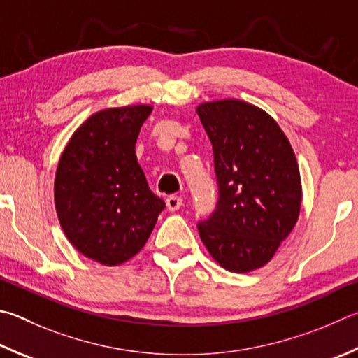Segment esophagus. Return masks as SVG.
I'll return each instance as SVG.
<instances>
[{
	"label": "esophagus",
	"instance_id": "1",
	"mask_svg": "<svg viewBox=\"0 0 358 358\" xmlns=\"http://www.w3.org/2000/svg\"><path fill=\"white\" fill-rule=\"evenodd\" d=\"M183 203V199L178 197V196H171L166 199V205H167V210L169 211H177L178 208Z\"/></svg>",
	"mask_w": 358,
	"mask_h": 358
}]
</instances>
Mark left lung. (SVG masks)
<instances>
[{"instance_id": "1", "label": "left lung", "mask_w": 358, "mask_h": 358, "mask_svg": "<svg viewBox=\"0 0 358 358\" xmlns=\"http://www.w3.org/2000/svg\"><path fill=\"white\" fill-rule=\"evenodd\" d=\"M211 141L219 199L197 224L201 243L230 272H250L274 257L297 222L302 186L287 136L263 109L239 100L197 108Z\"/></svg>"}]
</instances>
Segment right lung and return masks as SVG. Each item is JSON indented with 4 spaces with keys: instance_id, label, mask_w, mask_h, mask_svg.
Wrapping results in <instances>:
<instances>
[{
    "instance_id": "right-lung-1",
    "label": "right lung",
    "mask_w": 358,
    "mask_h": 358,
    "mask_svg": "<svg viewBox=\"0 0 358 358\" xmlns=\"http://www.w3.org/2000/svg\"><path fill=\"white\" fill-rule=\"evenodd\" d=\"M152 106L109 108L76 129L55 178L64 233L84 257L117 266L138 253L166 203L150 191L136 139Z\"/></svg>"
}]
</instances>
